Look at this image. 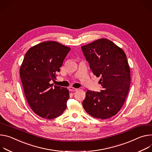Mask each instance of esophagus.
Segmentation results:
<instances>
[{
  "label": "esophagus",
  "mask_w": 152,
  "mask_h": 152,
  "mask_svg": "<svg viewBox=\"0 0 152 152\" xmlns=\"http://www.w3.org/2000/svg\"><path fill=\"white\" fill-rule=\"evenodd\" d=\"M69 90L70 91H76L78 90V89L75 88H73V87H70V88H69Z\"/></svg>",
  "instance_id": "esophagus-1"
}]
</instances>
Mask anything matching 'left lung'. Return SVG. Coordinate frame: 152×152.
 I'll return each instance as SVG.
<instances>
[{
    "mask_svg": "<svg viewBox=\"0 0 152 152\" xmlns=\"http://www.w3.org/2000/svg\"><path fill=\"white\" fill-rule=\"evenodd\" d=\"M81 49L90 68L100 77L101 92L88 91L83 106L95 118L105 120L118 112L128 95L130 71L124 50L106 39H98Z\"/></svg>",
    "mask_w": 152,
    "mask_h": 152,
    "instance_id": "1",
    "label": "left lung"
}]
</instances>
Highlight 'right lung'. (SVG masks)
<instances>
[{
    "label": "right lung",
    "mask_w": 152,
    "mask_h": 152,
    "mask_svg": "<svg viewBox=\"0 0 152 152\" xmlns=\"http://www.w3.org/2000/svg\"><path fill=\"white\" fill-rule=\"evenodd\" d=\"M71 48L57 42H44L26 52L20 69L27 102L37 115L48 120L60 116L66 109L69 93L66 88L50 84Z\"/></svg>",
    "instance_id": "right-lung-1"
}]
</instances>
